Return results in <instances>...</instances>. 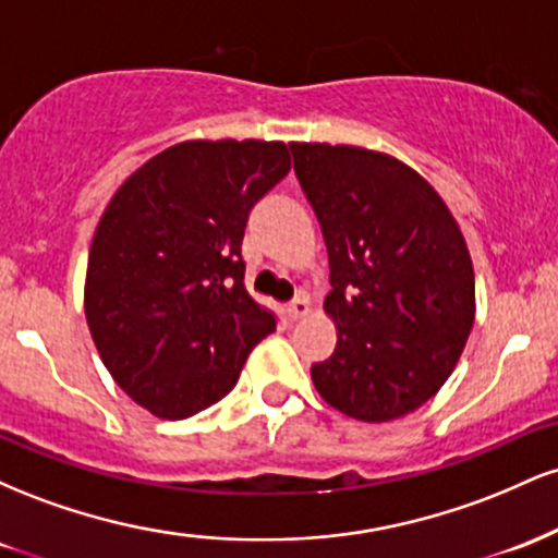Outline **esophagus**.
<instances>
[{
    "mask_svg": "<svg viewBox=\"0 0 558 558\" xmlns=\"http://www.w3.org/2000/svg\"><path fill=\"white\" fill-rule=\"evenodd\" d=\"M286 312H288V317H291L293 323H296V319L310 315V299H306V296H296L293 301H288Z\"/></svg>",
    "mask_w": 558,
    "mask_h": 558,
    "instance_id": "obj_1",
    "label": "esophagus"
}]
</instances>
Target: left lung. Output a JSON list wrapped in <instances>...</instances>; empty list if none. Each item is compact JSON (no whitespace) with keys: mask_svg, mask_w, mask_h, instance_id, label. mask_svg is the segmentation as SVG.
<instances>
[{"mask_svg":"<svg viewBox=\"0 0 558 558\" xmlns=\"http://www.w3.org/2000/svg\"><path fill=\"white\" fill-rule=\"evenodd\" d=\"M330 259L338 325L312 380L338 412L388 422L438 393L475 319V275L457 220L425 178L360 146L288 144Z\"/></svg>","mask_w":558,"mask_h":558,"instance_id":"1","label":"left lung"}]
</instances>
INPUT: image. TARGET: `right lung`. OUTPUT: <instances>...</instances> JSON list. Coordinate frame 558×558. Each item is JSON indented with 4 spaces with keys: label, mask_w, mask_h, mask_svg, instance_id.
<instances>
[{
    "label": "right lung",
    "mask_w": 558,
    "mask_h": 558,
    "mask_svg": "<svg viewBox=\"0 0 558 558\" xmlns=\"http://www.w3.org/2000/svg\"><path fill=\"white\" fill-rule=\"evenodd\" d=\"M291 170L280 141H183L112 196L94 233L86 319L101 362L162 420L213 407L278 325L248 296V213Z\"/></svg>",
    "instance_id": "obj_1"
}]
</instances>
